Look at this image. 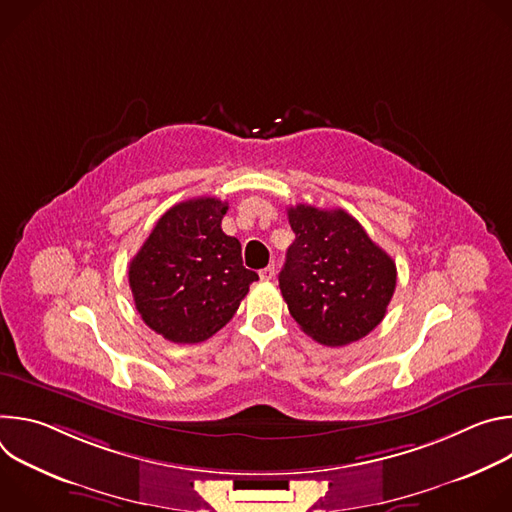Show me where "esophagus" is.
Masks as SVG:
<instances>
[{
    "instance_id": "1",
    "label": "esophagus",
    "mask_w": 512,
    "mask_h": 512,
    "mask_svg": "<svg viewBox=\"0 0 512 512\" xmlns=\"http://www.w3.org/2000/svg\"><path fill=\"white\" fill-rule=\"evenodd\" d=\"M259 277H261L263 281H271V279L275 277V265H267V267H263V269L259 271Z\"/></svg>"
}]
</instances>
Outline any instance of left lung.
Wrapping results in <instances>:
<instances>
[{
  "label": "left lung",
  "instance_id": "left-lung-1",
  "mask_svg": "<svg viewBox=\"0 0 512 512\" xmlns=\"http://www.w3.org/2000/svg\"><path fill=\"white\" fill-rule=\"evenodd\" d=\"M296 241L279 273L291 318L326 346H344L375 330L397 285L395 261L342 208H287Z\"/></svg>",
  "mask_w": 512,
  "mask_h": 512
}]
</instances>
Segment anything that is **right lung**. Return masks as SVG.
I'll return each instance as SVG.
<instances>
[{
    "label": "right lung",
    "instance_id": "add662e5",
    "mask_svg": "<svg viewBox=\"0 0 512 512\" xmlns=\"http://www.w3.org/2000/svg\"><path fill=\"white\" fill-rule=\"evenodd\" d=\"M227 202L200 196L166 210L129 263V287L141 320L176 344H196L239 310L249 285L241 243L223 233Z\"/></svg>",
    "mask_w": 512,
    "mask_h": 512
}]
</instances>
